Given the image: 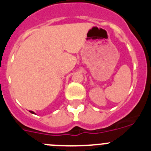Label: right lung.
Listing matches in <instances>:
<instances>
[{
  "label": "right lung",
  "instance_id": "obj_1",
  "mask_svg": "<svg viewBox=\"0 0 151 151\" xmlns=\"http://www.w3.org/2000/svg\"><path fill=\"white\" fill-rule=\"evenodd\" d=\"M30 113H34V112H33V111H30Z\"/></svg>",
  "mask_w": 151,
  "mask_h": 151
}]
</instances>
